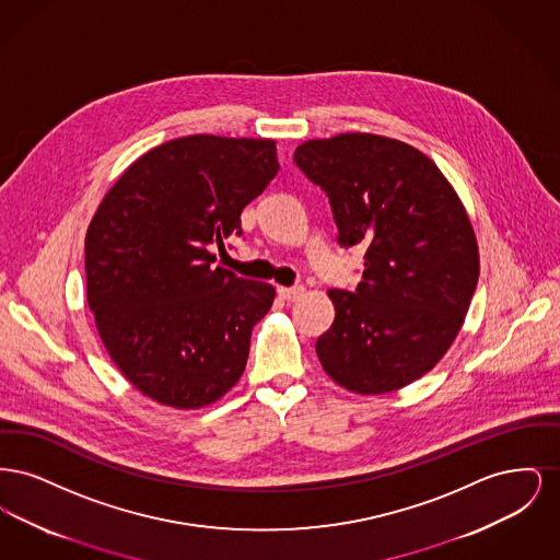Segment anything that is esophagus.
<instances>
[{
    "instance_id": "obj_1",
    "label": "esophagus",
    "mask_w": 560,
    "mask_h": 560,
    "mask_svg": "<svg viewBox=\"0 0 560 560\" xmlns=\"http://www.w3.org/2000/svg\"><path fill=\"white\" fill-rule=\"evenodd\" d=\"M277 293L285 302H295V300H300L304 295V288H300V285H295V288H279Z\"/></svg>"
}]
</instances>
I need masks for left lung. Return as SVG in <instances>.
<instances>
[{"instance_id": "8db88e82", "label": "left lung", "mask_w": 560, "mask_h": 560, "mask_svg": "<svg viewBox=\"0 0 560 560\" xmlns=\"http://www.w3.org/2000/svg\"><path fill=\"white\" fill-rule=\"evenodd\" d=\"M293 161L327 192L338 243L365 247L357 290H329L320 365L357 395L399 390L441 361L468 313L479 281L468 213L424 153L386 136L308 140Z\"/></svg>"}]
</instances>
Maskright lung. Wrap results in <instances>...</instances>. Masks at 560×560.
I'll list each match as a JSON object with an SVG mask.
<instances>
[{
    "instance_id": "obj_1",
    "label": "right lung",
    "mask_w": 560,
    "mask_h": 560,
    "mask_svg": "<svg viewBox=\"0 0 560 560\" xmlns=\"http://www.w3.org/2000/svg\"><path fill=\"white\" fill-rule=\"evenodd\" d=\"M275 140L195 133L151 149L108 188L85 235V290L110 359L149 399L199 409L245 370L275 288L212 267L277 176Z\"/></svg>"
}]
</instances>
